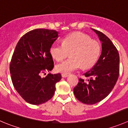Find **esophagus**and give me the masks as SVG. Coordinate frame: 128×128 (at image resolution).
<instances>
[{"label": "esophagus", "mask_w": 128, "mask_h": 128, "mask_svg": "<svg viewBox=\"0 0 128 128\" xmlns=\"http://www.w3.org/2000/svg\"><path fill=\"white\" fill-rule=\"evenodd\" d=\"M62 78H67L68 76H69V74H62Z\"/></svg>", "instance_id": "34e87169"}]
</instances>
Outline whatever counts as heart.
I'll use <instances>...</instances> for the list:
<instances>
[{
  "label": "heart",
  "instance_id": "1",
  "mask_svg": "<svg viewBox=\"0 0 128 128\" xmlns=\"http://www.w3.org/2000/svg\"><path fill=\"white\" fill-rule=\"evenodd\" d=\"M49 52L57 61L62 60L69 53V59L56 66L58 72L69 74L79 69L80 66L83 69H87L94 65L100 56L101 46L87 34L76 32L66 36L62 44H53Z\"/></svg>",
  "mask_w": 128,
  "mask_h": 128
}]
</instances>
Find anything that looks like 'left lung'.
I'll list each match as a JSON object with an SVG mask.
<instances>
[{
    "label": "left lung",
    "instance_id": "left-lung-1",
    "mask_svg": "<svg viewBox=\"0 0 128 128\" xmlns=\"http://www.w3.org/2000/svg\"><path fill=\"white\" fill-rule=\"evenodd\" d=\"M102 43V51L96 64L79 79L74 94L79 101L94 104L107 97L114 87L120 74V55L111 40L100 31L92 28Z\"/></svg>",
    "mask_w": 128,
    "mask_h": 128
}]
</instances>
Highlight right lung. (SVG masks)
<instances>
[{
    "instance_id": "right-lung-1",
    "label": "right lung",
    "mask_w": 128,
    "mask_h": 128,
    "mask_svg": "<svg viewBox=\"0 0 128 128\" xmlns=\"http://www.w3.org/2000/svg\"><path fill=\"white\" fill-rule=\"evenodd\" d=\"M58 37L54 30H32L20 39L13 53L10 64L12 83L21 97L31 104H41L50 100L56 84L61 79L59 73L40 76L54 68L49 49Z\"/></svg>"
}]
</instances>
